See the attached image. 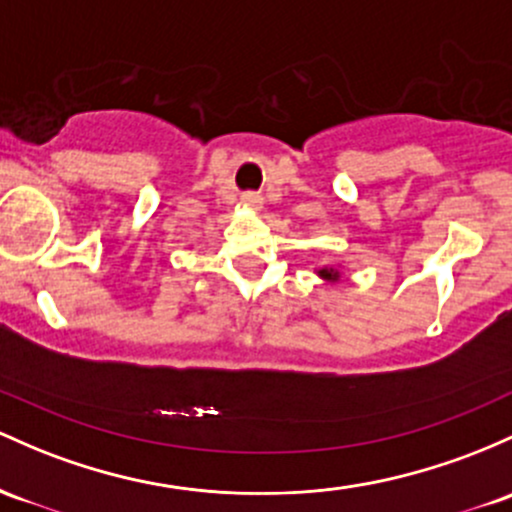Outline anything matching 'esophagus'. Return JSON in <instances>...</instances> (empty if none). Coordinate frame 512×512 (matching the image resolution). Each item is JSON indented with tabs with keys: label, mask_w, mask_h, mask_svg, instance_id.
Segmentation results:
<instances>
[{
	"label": "esophagus",
	"mask_w": 512,
	"mask_h": 512,
	"mask_svg": "<svg viewBox=\"0 0 512 512\" xmlns=\"http://www.w3.org/2000/svg\"><path fill=\"white\" fill-rule=\"evenodd\" d=\"M243 206H247V209H260L262 206V199L257 194H243Z\"/></svg>",
	"instance_id": "34e87169"
}]
</instances>
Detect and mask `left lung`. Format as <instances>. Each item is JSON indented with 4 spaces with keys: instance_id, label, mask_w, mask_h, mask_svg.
<instances>
[{
    "instance_id": "obj_1",
    "label": "left lung",
    "mask_w": 512,
    "mask_h": 512,
    "mask_svg": "<svg viewBox=\"0 0 512 512\" xmlns=\"http://www.w3.org/2000/svg\"><path fill=\"white\" fill-rule=\"evenodd\" d=\"M316 272H318L320 279H325V282H330V284L340 282V269L338 267H320V269H316Z\"/></svg>"
}]
</instances>
